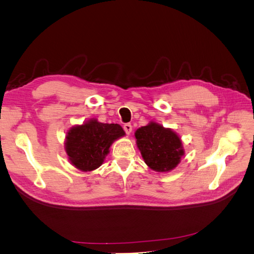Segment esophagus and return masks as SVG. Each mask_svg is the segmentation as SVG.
Listing matches in <instances>:
<instances>
[{
	"label": "esophagus",
	"mask_w": 254,
	"mask_h": 254,
	"mask_svg": "<svg viewBox=\"0 0 254 254\" xmlns=\"http://www.w3.org/2000/svg\"><path fill=\"white\" fill-rule=\"evenodd\" d=\"M123 128H124L126 134H130V133H131V131H132L131 124H125L124 126H123Z\"/></svg>",
	"instance_id": "esophagus-1"
}]
</instances>
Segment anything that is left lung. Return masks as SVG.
Segmentation results:
<instances>
[{
	"label": "left lung",
	"mask_w": 254,
	"mask_h": 254,
	"mask_svg": "<svg viewBox=\"0 0 254 254\" xmlns=\"http://www.w3.org/2000/svg\"><path fill=\"white\" fill-rule=\"evenodd\" d=\"M135 139L145 163L156 172L172 171L184 155L180 137L157 123L137 129Z\"/></svg>",
	"instance_id": "8db88e82"
}]
</instances>
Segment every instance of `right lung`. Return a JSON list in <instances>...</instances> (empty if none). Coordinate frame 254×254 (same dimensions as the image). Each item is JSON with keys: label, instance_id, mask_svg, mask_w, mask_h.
Listing matches in <instances>:
<instances>
[{"label": "right lung", "instance_id": "right-lung-1", "mask_svg": "<svg viewBox=\"0 0 254 254\" xmlns=\"http://www.w3.org/2000/svg\"><path fill=\"white\" fill-rule=\"evenodd\" d=\"M125 135L118 124H103L96 120L68 130L65 150L73 165L83 172L96 170L104 162L114 140Z\"/></svg>", "mask_w": 254, "mask_h": 254}]
</instances>
